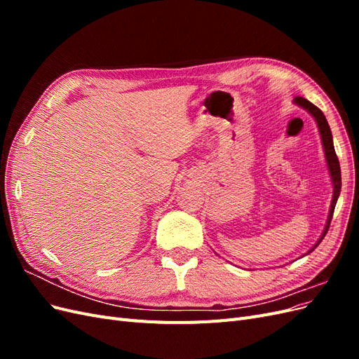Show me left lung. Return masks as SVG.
<instances>
[{
	"instance_id": "8db88e82",
	"label": "left lung",
	"mask_w": 359,
	"mask_h": 359,
	"mask_svg": "<svg viewBox=\"0 0 359 359\" xmlns=\"http://www.w3.org/2000/svg\"><path fill=\"white\" fill-rule=\"evenodd\" d=\"M295 102L298 106L304 107L307 112H310L313 115V118L316 119L318 127H319V133H320V139H322V145H323V151H325V157H327V165H328V170H330V175H331V181H332V186H334V194H332V202H331V208H330V214H328V220H327V226H325L323 233L319 238V241L314 244L309 252L311 253L314 248H316L322 240L327 235L328 229H330V224H331V219H332V214H334V208H335V203L337 199L340 196V191H341V170H340V163H339V157L335 154V149H334V144H332V135H331V128L328 126L327 118H325L323 112L319 109L318 106H314L313 103H310L309 100L302 99V97H295Z\"/></svg>"
}]
</instances>
